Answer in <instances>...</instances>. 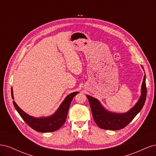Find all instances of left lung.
I'll return each mask as SVG.
<instances>
[{
	"label": "left lung",
	"instance_id": "1",
	"mask_svg": "<svg viewBox=\"0 0 156 156\" xmlns=\"http://www.w3.org/2000/svg\"><path fill=\"white\" fill-rule=\"evenodd\" d=\"M142 68L144 69L143 66ZM146 76L144 75L139 100L133 107L125 113H115L108 111L97 99L88 95H87V97L91 108L94 120L96 124L103 129L119 130L129 124L142 109L146 101Z\"/></svg>",
	"mask_w": 156,
	"mask_h": 156
}]
</instances>
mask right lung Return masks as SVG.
Wrapping results in <instances>:
<instances>
[{"instance_id": "1", "label": "right lung", "mask_w": 156, "mask_h": 156, "mask_svg": "<svg viewBox=\"0 0 156 156\" xmlns=\"http://www.w3.org/2000/svg\"><path fill=\"white\" fill-rule=\"evenodd\" d=\"M78 93L79 92H75L69 94L64 99V100L61 103L59 108L56 110L54 114L48 117L35 118L34 116H31L27 114L21 108H20V107L17 105V103L15 101H13V103L16 109L21 116L23 120L31 128L34 129L36 131L42 132V133L52 132L59 129L64 124L66 120L68 111L70 106L71 102H72L74 96H76ZM12 98L13 100L14 98L12 88Z\"/></svg>"}]
</instances>
